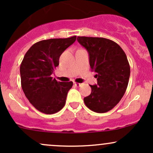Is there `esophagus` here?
<instances>
[{
	"mask_svg": "<svg viewBox=\"0 0 153 153\" xmlns=\"http://www.w3.org/2000/svg\"><path fill=\"white\" fill-rule=\"evenodd\" d=\"M74 85L77 87H80V85H82V83H76V82H74Z\"/></svg>",
	"mask_w": 153,
	"mask_h": 153,
	"instance_id": "1",
	"label": "esophagus"
}]
</instances>
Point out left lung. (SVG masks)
<instances>
[{
	"label": "left lung",
	"instance_id": "obj_1",
	"mask_svg": "<svg viewBox=\"0 0 153 153\" xmlns=\"http://www.w3.org/2000/svg\"><path fill=\"white\" fill-rule=\"evenodd\" d=\"M78 43L89 54V64L97 83L90 85L91 93L84 97L91 110L103 113L111 110L123 97L130 77L126 55L118 44L104 38L78 36Z\"/></svg>",
	"mask_w": 153,
	"mask_h": 153
}]
</instances>
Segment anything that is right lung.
<instances>
[{
  "instance_id": "1",
  "label": "right lung",
  "mask_w": 153,
  "mask_h": 153,
  "mask_svg": "<svg viewBox=\"0 0 153 153\" xmlns=\"http://www.w3.org/2000/svg\"><path fill=\"white\" fill-rule=\"evenodd\" d=\"M76 40L68 38L43 40L33 44L20 65L21 85L29 102L38 111L53 114L61 110L73 82H59L51 77L65 49Z\"/></svg>"
}]
</instances>
